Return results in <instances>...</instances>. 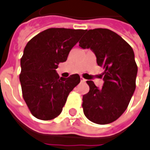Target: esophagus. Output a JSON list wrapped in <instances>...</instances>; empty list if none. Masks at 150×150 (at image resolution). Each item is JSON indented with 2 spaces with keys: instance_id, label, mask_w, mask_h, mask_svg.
<instances>
[{
  "instance_id": "esophagus-1",
  "label": "esophagus",
  "mask_w": 150,
  "mask_h": 150,
  "mask_svg": "<svg viewBox=\"0 0 150 150\" xmlns=\"http://www.w3.org/2000/svg\"><path fill=\"white\" fill-rule=\"evenodd\" d=\"M81 81L82 83H83V82H85V81H86V80H85L84 78H83V77H81Z\"/></svg>"
}]
</instances>
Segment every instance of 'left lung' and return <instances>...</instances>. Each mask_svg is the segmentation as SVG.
Returning a JSON list of instances; mask_svg holds the SVG:
<instances>
[{
  "mask_svg": "<svg viewBox=\"0 0 150 150\" xmlns=\"http://www.w3.org/2000/svg\"><path fill=\"white\" fill-rule=\"evenodd\" d=\"M86 32L79 45L95 53L98 65L105 69V83L98 88L93 81H87L90 90L83 96V110L92 122L109 124L124 113L136 89L138 67L134 52L129 43L111 30L94 28Z\"/></svg>",
  "mask_w": 150,
  "mask_h": 150,
  "instance_id": "left-lung-1",
  "label": "left lung"
}]
</instances>
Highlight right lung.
I'll return each instance as SVG.
<instances>
[{"instance_id":"add662e5","label":"right lung","mask_w":150,"mask_h":150,"mask_svg":"<svg viewBox=\"0 0 150 150\" xmlns=\"http://www.w3.org/2000/svg\"><path fill=\"white\" fill-rule=\"evenodd\" d=\"M85 32L51 28L27 43L19 79L24 100L38 119L48 121L59 115L69 94L81 81L78 74L59 78L56 69L67 59L69 51Z\"/></svg>"}]
</instances>
